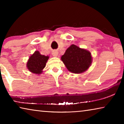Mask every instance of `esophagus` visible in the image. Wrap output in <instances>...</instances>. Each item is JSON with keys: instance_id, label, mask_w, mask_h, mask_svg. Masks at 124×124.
I'll return each instance as SVG.
<instances>
[{"instance_id": "esophagus-1", "label": "esophagus", "mask_w": 124, "mask_h": 124, "mask_svg": "<svg viewBox=\"0 0 124 124\" xmlns=\"http://www.w3.org/2000/svg\"><path fill=\"white\" fill-rule=\"evenodd\" d=\"M52 54L53 55V56L54 57H57L58 54V52L57 51H56V50H54L52 52Z\"/></svg>"}]
</instances>
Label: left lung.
I'll return each mask as SVG.
<instances>
[{
	"label": "left lung",
	"instance_id": "1",
	"mask_svg": "<svg viewBox=\"0 0 124 124\" xmlns=\"http://www.w3.org/2000/svg\"><path fill=\"white\" fill-rule=\"evenodd\" d=\"M90 52L73 44L66 50L61 60L70 72L79 74L85 72L92 63Z\"/></svg>",
	"mask_w": 124,
	"mask_h": 124
}]
</instances>
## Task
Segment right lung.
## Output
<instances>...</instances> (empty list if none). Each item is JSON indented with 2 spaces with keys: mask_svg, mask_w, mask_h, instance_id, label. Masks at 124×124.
<instances>
[{
  "mask_svg": "<svg viewBox=\"0 0 124 124\" xmlns=\"http://www.w3.org/2000/svg\"><path fill=\"white\" fill-rule=\"evenodd\" d=\"M48 56L42 55L38 51H35L29 57L27 63V67L31 72L39 74L43 72L46 63L49 59Z\"/></svg>",
  "mask_w": 124,
  "mask_h": 124,
  "instance_id": "right-lung-1",
  "label": "right lung"
}]
</instances>
